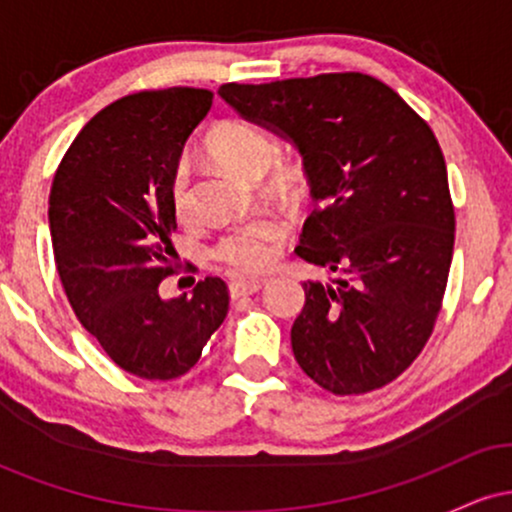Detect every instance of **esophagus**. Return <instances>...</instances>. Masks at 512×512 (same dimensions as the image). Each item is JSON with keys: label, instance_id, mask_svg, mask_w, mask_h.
Segmentation results:
<instances>
[{"label": "esophagus", "instance_id": "1", "mask_svg": "<svg viewBox=\"0 0 512 512\" xmlns=\"http://www.w3.org/2000/svg\"><path fill=\"white\" fill-rule=\"evenodd\" d=\"M264 284H267L264 279H236V281H231V284H228V293H231V298L236 301V298L250 296V293L260 291Z\"/></svg>", "mask_w": 512, "mask_h": 512}]
</instances>
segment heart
I'll use <instances>...</instances> for the list:
<instances>
[{"label": "heart", "mask_w": 512, "mask_h": 512, "mask_svg": "<svg viewBox=\"0 0 512 512\" xmlns=\"http://www.w3.org/2000/svg\"><path fill=\"white\" fill-rule=\"evenodd\" d=\"M207 151L221 166L240 175L255 178L262 175L274 161L276 146L264 129L248 120H223L207 134ZM168 199L173 214L180 221L192 216L190 170L185 163H175L168 178ZM286 226L276 216H257V219L236 223L216 240L214 257L238 274H257L269 269L279 252V240Z\"/></svg>", "instance_id": "obj_1"}]
</instances>
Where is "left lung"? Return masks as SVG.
Listing matches in <instances>:
<instances>
[{
    "instance_id": "1",
    "label": "left lung",
    "mask_w": 512,
    "mask_h": 512,
    "mask_svg": "<svg viewBox=\"0 0 512 512\" xmlns=\"http://www.w3.org/2000/svg\"><path fill=\"white\" fill-rule=\"evenodd\" d=\"M219 96L296 146L315 199L296 252L334 276L303 284L298 366L334 395L392 383L431 337L452 262L455 209L436 134L358 72L223 84Z\"/></svg>"
}]
</instances>
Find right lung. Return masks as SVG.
Returning a JSON list of instances; mask_svg holds the SVG:
<instances>
[{
  "instance_id": "add662e5",
  "label": "right lung",
  "mask_w": 512,
  "mask_h": 512,
  "mask_svg": "<svg viewBox=\"0 0 512 512\" xmlns=\"http://www.w3.org/2000/svg\"><path fill=\"white\" fill-rule=\"evenodd\" d=\"M209 108V91L185 86L120 98L76 134L52 180L50 236L69 305L137 378L185 375L228 313L219 276L190 298L158 293L173 274L170 170Z\"/></svg>"
}]
</instances>
